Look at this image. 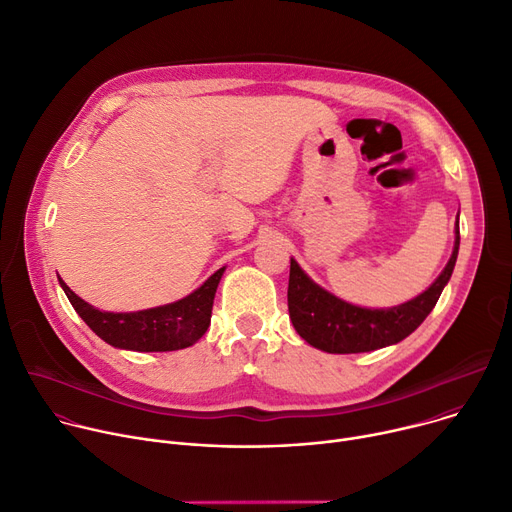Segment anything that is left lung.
Returning a JSON list of instances; mask_svg holds the SVG:
<instances>
[{"mask_svg": "<svg viewBox=\"0 0 512 512\" xmlns=\"http://www.w3.org/2000/svg\"><path fill=\"white\" fill-rule=\"evenodd\" d=\"M459 255V216L455 224V247L440 276L416 298L389 309H366L327 292L304 274L296 259H290L288 311L296 333L317 350L329 354H358L393 346L410 333L434 309L449 284Z\"/></svg>", "mask_w": 512, "mask_h": 512, "instance_id": "left-lung-1", "label": "left lung"}]
</instances>
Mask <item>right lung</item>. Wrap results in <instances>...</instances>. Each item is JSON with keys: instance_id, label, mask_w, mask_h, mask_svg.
Listing matches in <instances>:
<instances>
[{"instance_id": "1", "label": "right lung", "mask_w": 512, "mask_h": 512, "mask_svg": "<svg viewBox=\"0 0 512 512\" xmlns=\"http://www.w3.org/2000/svg\"><path fill=\"white\" fill-rule=\"evenodd\" d=\"M226 267H220L197 290L181 300L133 313L98 311L70 290L59 276V284L76 313L105 342L131 352H175L193 346L208 331L218 284Z\"/></svg>"}]
</instances>
